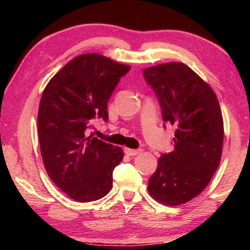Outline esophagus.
Listing matches in <instances>:
<instances>
[{
	"instance_id": "esophagus-1",
	"label": "esophagus",
	"mask_w": 250,
	"mask_h": 250,
	"mask_svg": "<svg viewBox=\"0 0 250 250\" xmlns=\"http://www.w3.org/2000/svg\"><path fill=\"white\" fill-rule=\"evenodd\" d=\"M125 154L131 155V156H134V155L140 154L141 152H142V150H134V149H129V147H125Z\"/></svg>"
}]
</instances>
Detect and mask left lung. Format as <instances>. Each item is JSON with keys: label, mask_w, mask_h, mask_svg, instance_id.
I'll return each instance as SVG.
<instances>
[{"label": "left lung", "mask_w": 250, "mask_h": 250, "mask_svg": "<svg viewBox=\"0 0 250 250\" xmlns=\"http://www.w3.org/2000/svg\"><path fill=\"white\" fill-rule=\"evenodd\" d=\"M162 109L174 126V149L163 153L147 191L167 206L188 203L204 191L222 158L224 121L211 87L183 62H164L143 70Z\"/></svg>", "instance_id": "1"}]
</instances>
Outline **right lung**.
Here are the masks:
<instances>
[{"instance_id":"1","label":"right lung","mask_w":250,"mask_h":250,"mask_svg":"<svg viewBox=\"0 0 250 250\" xmlns=\"http://www.w3.org/2000/svg\"><path fill=\"white\" fill-rule=\"evenodd\" d=\"M104 55L83 54L49 80L42 95L37 126L45 170L73 200L107 195L112 172L124 159L119 146L86 134L95 117L108 119V100L130 70Z\"/></svg>"}]
</instances>
